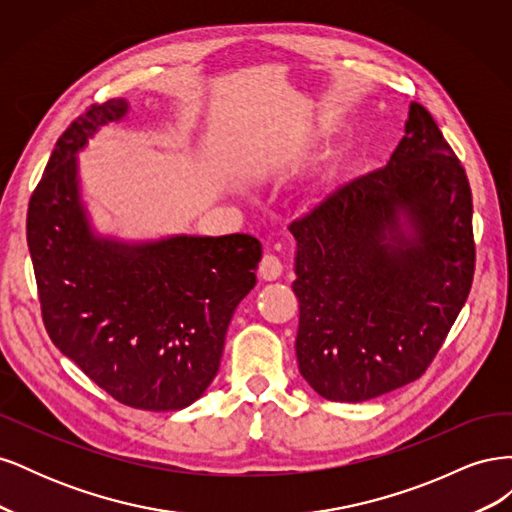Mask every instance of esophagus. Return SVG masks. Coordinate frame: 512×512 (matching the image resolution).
<instances>
[{
  "mask_svg": "<svg viewBox=\"0 0 512 512\" xmlns=\"http://www.w3.org/2000/svg\"><path fill=\"white\" fill-rule=\"evenodd\" d=\"M282 271H284L282 260L277 258L275 254H265V256H262V260H260V277H262V280L273 282V280H277V277L282 275Z\"/></svg>",
  "mask_w": 512,
  "mask_h": 512,
  "instance_id": "34e87169",
  "label": "esophagus"
}]
</instances>
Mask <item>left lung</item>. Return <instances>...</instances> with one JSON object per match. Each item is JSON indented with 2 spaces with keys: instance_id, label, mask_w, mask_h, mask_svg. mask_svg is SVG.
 <instances>
[{
  "instance_id": "obj_1",
  "label": "left lung",
  "mask_w": 512,
  "mask_h": 512,
  "mask_svg": "<svg viewBox=\"0 0 512 512\" xmlns=\"http://www.w3.org/2000/svg\"><path fill=\"white\" fill-rule=\"evenodd\" d=\"M297 239V361L331 401H367L425 374L474 277L470 183L425 106L384 168L324 196Z\"/></svg>"
}]
</instances>
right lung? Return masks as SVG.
Wrapping results in <instances>:
<instances>
[{
  "label": "right lung",
  "mask_w": 512,
  "mask_h": 512,
  "mask_svg": "<svg viewBox=\"0 0 512 512\" xmlns=\"http://www.w3.org/2000/svg\"><path fill=\"white\" fill-rule=\"evenodd\" d=\"M91 104L59 136L29 200L27 245L53 344L119 404L168 412L207 391L237 305L256 286L250 235L123 243L94 232L76 153L128 113Z\"/></svg>",
  "instance_id": "1"
}]
</instances>
